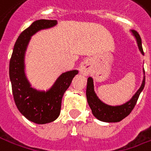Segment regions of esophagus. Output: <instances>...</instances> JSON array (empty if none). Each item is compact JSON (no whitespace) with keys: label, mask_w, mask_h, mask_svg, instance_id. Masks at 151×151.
<instances>
[{"label":"esophagus","mask_w":151,"mask_h":151,"mask_svg":"<svg viewBox=\"0 0 151 151\" xmlns=\"http://www.w3.org/2000/svg\"><path fill=\"white\" fill-rule=\"evenodd\" d=\"M89 69H90V63L88 62H85L83 63H82L79 68V71L80 73H82L83 75H88L89 73Z\"/></svg>","instance_id":"esophagus-1"}]
</instances>
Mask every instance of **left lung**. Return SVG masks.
Masks as SVG:
<instances>
[{
	"mask_svg": "<svg viewBox=\"0 0 151 151\" xmlns=\"http://www.w3.org/2000/svg\"><path fill=\"white\" fill-rule=\"evenodd\" d=\"M131 32L136 39L138 47H139L140 52L144 55L140 36L134 30H131ZM144 73H145V70H144ZM145 83V77L144 76L142 84L140 86V88L138 89V91L134 93V95L131 98L130 100H129L122 105L111 106V105H108L106 104L103 103L98 98L97 94L94 92V88H93V80L91 77H89L88 78V82H87L86 96H87V100L88 103V105L91 109L93 114L99 120H101L104 122L113 123L121 121L123 119L127 117L128 115L131 113L133 109L134 108L136 103H137L139 96L144 89Z\"/></svg>",
	"mask_w": 151,
	"mask_h": 151,
	"instance_id": "left-lung-1",
	"label": "left lung"
}]
</instances>
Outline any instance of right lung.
<instances>
[{"label":"right lung","instance_id":"right-lung-1","mask_svg":"<svg viewBox=\"0 0 151 151\" xmlns=\"http://www.w3.org/2000/svg\"><path fill=\"white\" fill-rule=\"evenodd\" d=\"M56 20L41 19L34 22L20 34L10 60L9 75L15 104L21 114L32 122L43 124L54 121L59 116L62 99L78 71L62 73L47 91H39L31 87L25 74V53L31 37L40 30L57 25Z\"/></svg>","mask_w":151,"mask_h":151}]
</instances>
